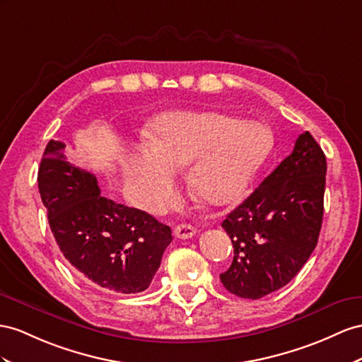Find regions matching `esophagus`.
<instances>
[{
  "instance_id": "34e87169",
  "label": "esophagus",
  "mask_w": 362,
  "mask_h": 362,
  "mask_svg": "<svg viewBox=\"0 0 362 362\" xmlns=\"http://www.w3.org/2000/svg\"><path fill=\"white\" fill-rule=\"evenodd\" d=\"M196 233H197V229L189 223H182V225H177L174 228V235L177 238H182V240L191 238L192 235H196Z\"/></svg>"
}]
</instances>
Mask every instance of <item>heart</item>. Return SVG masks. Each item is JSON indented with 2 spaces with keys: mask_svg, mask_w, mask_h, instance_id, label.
<instances>
[{
  "mask_svg": "<svg viewBox=\"0 0 362 362\" xmlns=\"http://www.w3.org/2000/svg\"><path fill=\"white\" fill-rule=\"evenodd\" d=\"M153 150L125 165L128 188L139 205L160 211L174 197L175 173L188 170L194 196L209 206L243 197L269 157L274 136L257 120L218 110H179L157 116L148 129Z\"/></svg>",
  "mask_w": 362,
  "mask_h": 362,
  "instance_id": "b5f03b06",
  "label": "heart"
}]
</instances>
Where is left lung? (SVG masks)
I'll list each match as a JSON object with an SVG mask.
<instances>
[{"mask_svg":"<svg viewBox=\"0 0 362 362\" xmlns=\"http://www.w3.org/2000/svg\"><path fill=\"white\" fill-rule=\"evenodd\" d=\"M326 156L309 132L291 156L223 220L234 260L220 274L226 289L258 300L289 283L309 260L322 223Z\"/></svg>","mask_w":362,"mask_h":362,"instance_id":"obj_1","label":"left lung"}]
</instances>
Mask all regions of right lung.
I'll list each match as a JSON object with an SVG mask.
<instances>
[{
	"label": "right lung",
	"mask_w": 362,
	"mask_h": 362,
	"mask_svg": "<svg viewBox=\"0 0 362 362\" xmlns=\"http://www.w3.org/2000/svg\"><path fill=\"white\" fill-rule=\"evenodd\" d=\"M64 148L50 141L38 171L41 200L61 252L82 278L102 289L145 291L171 243V228L100 196L96 175L67 162Z\"/></svg>",
	"instance_id": "obj_1"
}]
</instances>
